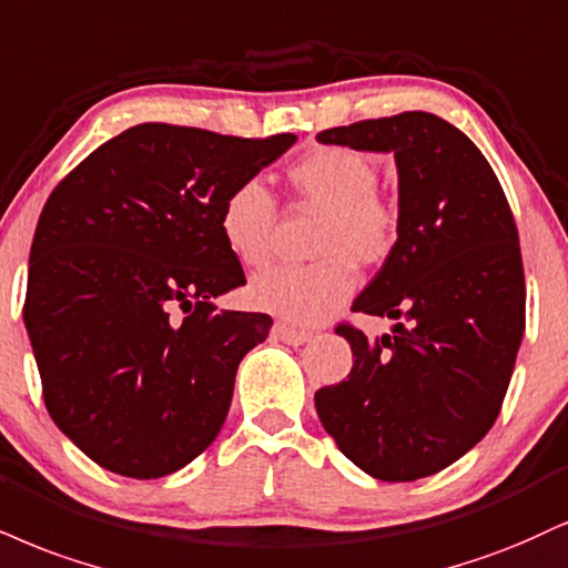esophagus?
Returning a JSON list of instances; mask_svg holds the SVG:
<instances>
[{"label": "esophagus", "mask_w": 568, "mask_h": 568, "mask_svg": "<svg viewBox=\"0 0 568 568\" xmlns=\"http://www.w3.org/2000/svg\"><path fill=\"white\" fill-rule=\"evenodd\" d=\"M272 333H275V338L283 341V344H291V346H302V344H306V341H312V333L296 331V327L283 325V323H277Z\"/></svg>", "instance_id": "esophagus-1"}]
</instances>
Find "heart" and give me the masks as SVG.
I'll return each instance as SVG.
<instances>
[{
	"instance_id": "heart-1",
	"label": "heart",
	"mask_w": 568,
	"mask_h": 568,
	"mask_svg": "<svg viewBox=\"0 0 568 568\" xmlns=\"http://www.w3.org/2000/svg\"><path fill=\"white\" fill-rule=\"evenodd\" d=\"M378 163L354 148H320L291 169L296 193L325 209L314 254L317 262L277 266L251 280V306L293 325H317L357 288V264L375 266L392 256L399 232L396 211L381 197ZM275 197L262 180L230 190L219 211L227 251L245 266H264L275 248Z\"/></svg>"
}]
</instances>
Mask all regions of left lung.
Instances as JSON below:
<instances>
[{"label":"left lung","instance_id":"1","mask_svg":"<svg viewBox=\"0 0 568 568\" xmlns=\"http://www.w3.org/2000/svg\"><path fill=\"white\" fill-rule=\"evenodd\" d=\"M323 145L392 153L399 232L352 310L396 320L367 341L352 325L349 378L314 394L354 466L415 481L453 466L500 415L524 338V264L508 197L481 150L426 111L325 129Z\"/></svg>","mask_w":568,"mask_h":568}]
</instances>
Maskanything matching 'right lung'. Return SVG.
<instances>
[{
    "mask_svg": "<svg viewBox=\"0 0 568 568\" xmlns=\"http://www.w3.org/2000/svg\"><path fill=\"white\" fill-rule=\"evenodd\" d=\"M293 142L140 124L47 197L23 323L54 426L98 466L161 479L222 432L237 365L272 317L216 310L245 283L219 211Z\"/></svg>",
    "mask_w": 568,
    "mask_h": 568,
    "instance_id": "obj_1",
    "label": "right lung"
}]
</instances>
